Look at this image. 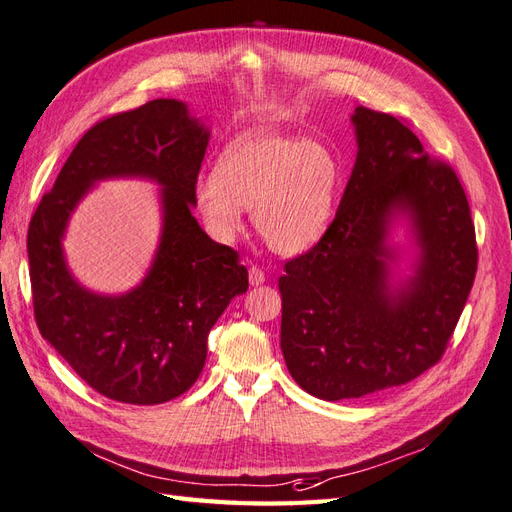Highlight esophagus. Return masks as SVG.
<instances>
[{"mask_svg": "<svg viewBox=\"0 0 512 512\" xmlns=\"http://www.w3.org/2000/svg\"><path fill=\"white\" fill-rule=\"evenodd\" d=\"M249 283H251L253 287L263 285V283H266V272H263L259 266H251V268H249Z\"/></svg>", "mask_w": 512, "mask_h": 512, "instance_id": "34e87169", "label": "esophagus"}]
</instances>
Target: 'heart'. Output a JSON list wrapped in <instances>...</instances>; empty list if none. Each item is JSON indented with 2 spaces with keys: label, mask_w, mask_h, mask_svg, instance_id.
Listing matches in <instances>:
<instances>
[{
  "label": "heart",
  "mask_w": 512,
  "mask_h": 512,
  "mask_svg": "<svg viewBox=\"0 0 512 512\" xmlns=\"http://www.w3.org/2000/svg\"><path fill=\"white\" fill-rule=\"evenodd\" d=\"M342 163L323 142L268 129L242 131L219 155L214 174L195 185V204L219 240H232L253 208L261 240L280 255L319 242L334 221Z\"/></svg>",
  "instance_id": "b5f03b06"
}]
</instances>
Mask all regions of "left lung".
Here are the masks:
<instances>
[{"mask_svg": "<svg viewBox=\"0 0 512 512\" xmlns=\"http://www.w3.org/2000/svg\"><path fill=\"white\" fill-rule=\"evenodd\" d=\"M357 159L323 238L285 263L280 349L304 391L361 398L438 364L476 274V236L455 170L410 127L357 106ZM408 211L422 257L406 290L386 287V227Z\"/></svg>", "mask_w": 512, "mask_h": 512, "instance_id": "8db88e82", "label": "left lung"}]
</instances>
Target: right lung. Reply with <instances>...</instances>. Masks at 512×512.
Masks as SVG:
<instances>
[{
	"label": "right lung",
	"mask_w": 512,
	"mask_h": 512,
	"mask_svg": "<svg viewBox=\"0 0 512 512\" xmlns=\"http://www.w3.org/2000/svg\"><path fill=\"white\" fill-rule=\"evenodd\" d=\"M208 138V129L178 100L112 114L78 140L29 221V278L40 334L110 400L151 406L183 395L204 368L212 325L249 289L238 253L210 240L191 214ZM114 175L158 180L164 232L142 286L125 296H97L71 278L60 238L79 197L97 179Z\"/></svg>",
	"instance_id": "add662e5"
}]
</instances>
